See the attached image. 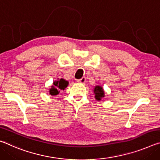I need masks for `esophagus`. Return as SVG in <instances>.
<instances>
[{"mask_svg":"<svg viewBox=\"0 0 160 160\" xmlns=\"http://www.w3.org/2000/svg\"><path fill=\"white\" fill-rule=\"evenodd\" d=\"M77 81H78V82H80V83H85V81H86V78L85 77H82V78H81V79L78 80Z\"/></svg>","mask_w":160,"mask_h":160,"instance_id":"obj_1","label":"esophagus"}]
</instances>
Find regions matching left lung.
<instances>
[{"mask_svg":"<svg viewBox=\"0 0 160 160\" xmlns=\"http://www.w3.org/2000/svg\"><path fill=\"white\" fill-rule=\"evenodd\" d=\"M94 94H95V98L97 100L100 101L101 99L105 97V92H104L102 87L100 85H96L94 88Z\"/></svg>","mask_w":160,"mask_h":160,"instance_id":"1","label":"left lung"}]
</instances>
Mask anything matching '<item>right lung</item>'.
<instances>
[{
  "label": "right lung",
  "instance_id": "1",
  "mask_svg": "<svg viewBox=\"0 0 160 160\" xmlns=\"http://www.w3.org/2000/svg\"><path fill=\"white\" fill-rule=\"evenodd\" d=\"M68 85V82L64 79H58L56 81L53 82V84L51 86V88L50 89V94L52 96L57 95L59 94V90H65V88H67Z\"/></svg>",
  "mask_w": 160,
  "mask_h": 160
}]
</instances>
